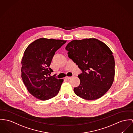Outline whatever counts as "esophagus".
Wrapping results in <instances>:
<instances>
[{
  "mask_svg": "<svg viewBox=\"0 0 133 133\" xmlns=\"http://www.w3.org/2000/svg\"><path fill=\"white\" fill-rule=\"evenodd\" d=\"M71 77H70V76H66V77H65V78L66 79H70Z\"/></svg>",
  "mask_w": 133,
  "mask_h": 133,
  "instance_id": "1",
  "label": "esophagus"
}]
</instances>
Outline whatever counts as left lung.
Instances as JSON below:
<instances>
[{
	"mask_svg": "<svg viewBox=\"0 0 133 133\" xmlns=\"http://www.w3.org/2000/svg\"><path fill=\"white\" fill-rule=\"evenodd\" d=\"M65 49L82 71L78 75L81 82L74 88L75 94L88 100L102 97L114 79L115 61L109 48L97 39L85 38L72 41Z\"/></svg>",
	"mask_w": 133,
	"mask_h": 133,
	"instance_id": "obj_1",
	"label": "left lung"
}]
</instances>
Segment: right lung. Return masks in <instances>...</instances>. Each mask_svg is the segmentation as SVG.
Listing matches in <instances>:
<instances>
[{
    "label": "right lung",
    "instance_id": "right-lung-1",
    "mask_svg": "<svg viewBox=\"0 0 133 133\" xmlns=\"http://www.w3.org/2000/svg\"><path fill=\"white\" fill-rule=\"evenodd\" d=\"M66 41L41 38L27 46L22 59L21 77L28 91L36 98L44 101L59 92L63 79L49 76L52 59Z\"/></svg>",
    "mask_w": 133,
    "mask_h": 133
}]
</instances>
